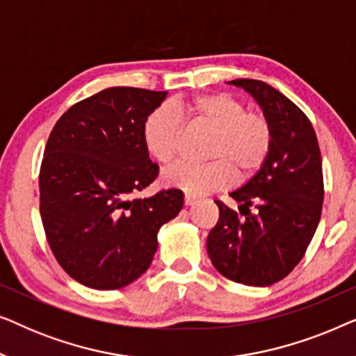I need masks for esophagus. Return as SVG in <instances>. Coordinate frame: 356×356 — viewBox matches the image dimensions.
I'll list each match as a JSON object with an SVG mask.
<instances>
[{
	"label": "esophagus",
	"instance_id": "34e87169",
	"mask_svg": "<svg viewBox=\"0 0 356 356\" xmlns=\"http://www.w3.org/2000/svg\"><path fill=\"white\" fill-rule=\"evenodd\" d=\"M196 202H197V199L194 196H189V194L184 196V204H186V206H194Z\"/></svg>",
	"mask_w": 356,
	"mask_h": 356
}]
</instances>
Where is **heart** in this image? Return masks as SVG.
I'll use <instances>...</instances> for the list:
<instances>
[{"label": "heart", "mask_w": 356, "mask_h": 356, "mask_svg": "<svg viewBox=\"0 0 356 356\" xmlns=\"http://www.w3.org/2000/svg\"><path fill=\"white\" fill-rule=\"evenodd\" d=\"M175 110L159 106L145 118L144 143L152 157L170 163L181 149L188 115L194 123L216 129L207 163L179 162L163 175L165 183L189 194H206L232 183L233 170L241 177L256 172L270 150L272 129L259 113L248 111L246 105L227 92H209L191 99L175 100Z\"/></svg>", "instance_id": "heart-1"}]
</instances>
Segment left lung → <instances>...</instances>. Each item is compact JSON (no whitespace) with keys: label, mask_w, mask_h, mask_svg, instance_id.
I'll return each instance as SVG.
<instances>
[{"label":"left lung","mask_w":356,"mask_h":356,"mask_svg":"<svg viewBox=\"0 0 356 356\" xmlns=\"http://www.w3.org/2000/svg\"><path fill=\"white\" fill-rule=\"evenodd\" d=\"M257 102L272 129L259 172L230 193L238 213L220 201L207 252L223 277L267 286L285 279L305 256L321 220L323 159L313 124L284 94L262 81L235 79Z\"/></svg>","instance_id":"left-lung-1"}]
</instances>
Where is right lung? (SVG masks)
Segmentation results:
<instances>
[{
	"label": "right lung",
	"mask_w": 356,
	"mask_h": 356,
	"mask_svg": "<svg viewBox=\"0 0 356 356\" xmlns=\"http://www.w3.org/2000/svg\"><path fill=\"white\" fill-rule=\"evenodd\" d=\"M167 92L110 87L72 105L48 138L40 167V216L66 274L95 290L129 285L149 269L157 233L184 204L179 189L133 199L157 178L145 118Z\"/></svg>",
	"instance_id": "1"
}]
</instances>
